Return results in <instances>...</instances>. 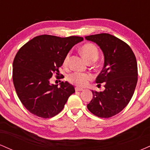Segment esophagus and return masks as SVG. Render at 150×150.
Wrapping results in <instances>:
<instances>
[{
	"instance_id": "1",
	"label": "esophagus",
	"mask_w": 150,
	"mask_h": 150,
	"mask_svg": "<svg viewBox=\"0 0 150 150\" xmlns=\"http://www.w3.org/2000/svg\"><path fill=\"white\" fill-rule=\"evenodd\" d=\"M75 89V91H76V92H79V91H82V90H83V89L80 88V87H76Z\"/></svg>"
}]
</instances>
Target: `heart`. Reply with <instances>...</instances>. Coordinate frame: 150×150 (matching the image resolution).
Here are the masks:
<instances>
[{
  "mask_svg": "<svg viewBox=\"0 0 150 150\" xmlns=\"http://www.w3.org/2000/svg\"><path fill=\"white\" fill-rule=\"evenodd\" d=\"M80 52L82 53V56L88 63L95 61L99 56V51H98L97 46H94V44H90V43H87V44L82 46V47L80 48ZM70 55V53H68L63 59V64L64 67H67L68 65ZM90 79L91 75L89 74L79 73V72H75V73L70 74L68 77V80L70 83L80 86V87H83L87 85V82Z\"/></svg>",
  "mask_w": 150,
  "mask_h": 150,
  "instance_id": "b5f03b06",
  "label": "heart"
}]
</instances>
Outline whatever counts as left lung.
Returning a JSON list of instances; mask_svg holds the SVG:
<instances>
[{"label": "left lung", "instance_id": "8db88e82", "mask_svg": "<svg viewBox=\"0 0 150 150\" xmlns=\"http://www.w3.org/2000/svg\"><path fill=\"white\" fill-rule=\"evenodd\" d=\"M97 44L104 56L103 69L96 79L105 89L92 90L93 98L87 107L99 118H110L128 105L137 82V61L126 43L111 34L102 33L85 37Z\"/></svg>", "mask_w": 150, "mask_h": 150}]
</instances>
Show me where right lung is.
Segmentation results:
<instances>
[{"label": "right lung", "instance_id": "obj_1", "mask_svg": "<svg viewBox=\"0 0 150 150\" xmlns=\"http://www.w3.org/2000/svg\"><path fill=\"white\" fill-rule=\"evenodd\" d=\"M83 38H61L40 35L20 48L13 64V80L19 99L32 113L44 118H52L63 110L75 92L68 82L50 83L53 73L59 75L65 56Z\"/></svg>", "mask_w": 150, "mask_h": 150}]
</instances>
